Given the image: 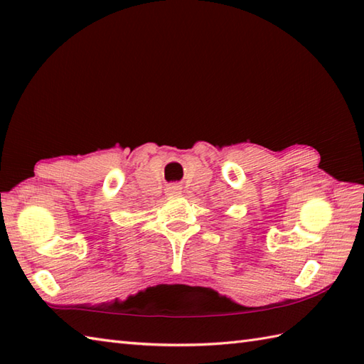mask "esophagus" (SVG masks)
Masks as SVG:
<instances>
[{
  "instance_id": "1",
  "label": "esophagus",
  "mask_w": 364,
  "mask_h": 364,
  "mask_svg": "<svg viewBox=\"0 0 364 364\" xmlns=\"http://www.w3.org/2000/svg\"><path fill=\"white\" fill-rule=\"evenodd\" d=\"M166 192L168 196H173V194H180L181 192V188L178 186V184H170V186L166 189Z\"/></svg>"
}]
</instances>
